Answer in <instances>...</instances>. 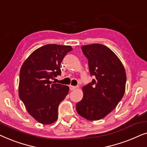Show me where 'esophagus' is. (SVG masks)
Wrapping results in <instances>:
<instances>
[{
    "label": "esophagus",
    "instance_id": "34e87169",
    "mask_svg": "<svg viewBox=\"0 0 147 147\" xmlns=\"http://www.w3.org/2000/svg\"><path fill=\"white\" fill-rule=\"evenodd\" d=\"M79 87V86H69V89L71 90H76V89H77V88Z\"/></svg>",
    "mask_w": 147,
    "mask_h": 147
}]
</instances>
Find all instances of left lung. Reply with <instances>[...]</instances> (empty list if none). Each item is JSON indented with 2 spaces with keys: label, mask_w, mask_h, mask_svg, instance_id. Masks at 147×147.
Here are the masks:
<instances>
[{
  "label": "left lung",
  "mask_w": 147,
  "mask_h": 147,
  "mask_svg": "<svg viewBox=\"0 0 147 147\" xmlns=\"http://www.w3.org/2000/svg\"><path fill=\"white\" fill-rule=\"evenodd\" d=\"M82 51L94 79L83 87V98L76 104V110L86 119L98 120L110 113L123 97L126 71L119 58L105 45H83Z\"/></svg>",
  "instance_id": "obj_1"
}]
</instances>
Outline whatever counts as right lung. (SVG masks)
<instances>
[{"mask_svg":"<svg viewBox=\"0 0 147 147\" xmlns=\"http://www.w3.org/2000/svg\"><path fill=\"white\" fill-rule=\"evenodd\" d=\"M71 46L48 44L38 48L20 70L19 96L30 115L40 123L50 124L58 118V106L69 92L67 86L50 81L61 75L60 64Z\"/></svg>","mask_w":147,"mask_h":147,"instance_id":"1","label":"right lung"}]
</instances>
